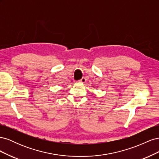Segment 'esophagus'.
Returning <instances> with one entry per match:
<instances>
[{"label": "esophagus", "mask_w": 159, "mask_h": 159, "mask_svg": "<svg viewBox=\"0 0 159 159\" xmlns=\"http://www.w3.org/2000/svg\"><path fill=\"white\" fill-rule=\"evenodd\" d=\"M79 81H80V82H81V83H83L84 84V83H85V81H86V80H85V78H82L80 80H79Z\"/></svg>", "instance_id": "obj_1"}]
</instances>
